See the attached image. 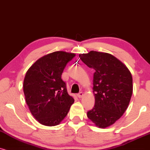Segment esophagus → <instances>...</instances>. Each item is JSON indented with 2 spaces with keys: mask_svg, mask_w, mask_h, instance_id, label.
Wrapping results in <instances>:
<instances>
[{
  "mask_svg": "<svg viewBox=\"0 0 150 150\" xmlns=\"http://www.w3.org/2000/svg\"><path fill=\"white\" fill-rule=\"evenodd\" d=\"M83 92H80L79 93L77 94V96H78L79 98H81L83 97Z\"/></svg>",
  "mask_w": 150,
  "mask_h": 150,
  "instance_id": "obj_1",
  "label": "esophagus"
}]
</instances>
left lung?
Segmentation results:
<instances>
[{
  "label": "left lung",
  "mask_w": 150,
  "mask_h": 150,
  "mask_svg": "<svg viewBox=\"0 0 150 150\" xmlns=\"http://www.w3.org/2000/svg\"><path fill=\"white\" fill-rule=\"evenodd\" d=\"M79 58L95 71V106L87 115L96 126L106 128L119 120L128 108L133 92L132 74L125 64L109 53L91 51L80 54Z\"/></svg>",
  "instance_id": "left-lung-1"
}]
</instances>
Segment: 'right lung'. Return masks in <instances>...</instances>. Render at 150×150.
<instances>
[{"label": "right lung", "mask_w": 150, "mask_h": 150, "mask_svg": "<svg viewBox=\"0 0 150 150\" xmlns=\"http://www.w3.org/2000/svg\"><path fill=\"white\" fill-rule=\"evenodd\" d=\"M74 53L55 51L40 58L29 68L23 81L26 103L34 117L46 126H55L66 117L74 99L61 79Z\"/></svg>", "instance_id": "right-lung-1"}]
</instances>
